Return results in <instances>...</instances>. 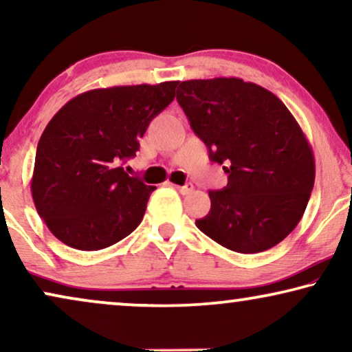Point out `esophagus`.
<instances>
[{"mask_svg": "<svg viewBox=\"0 0 352 352\" xmlns=\"http://www.w3.org/2000/svg\"><path fill=\"white\" fill-rule=\"evenodd\" d=\"M175 187H176L177 190L181 192L182 195H186V194H190V192L194 190V184H190V182H187L186 186H175Z\"/></svg>", "mask_w": 352, "mask_h": 352, "instance_id": "34e87169", "label": "esophagus"}]
</instances>
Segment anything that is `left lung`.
Wrapping results in <instances>:
<instances>
[{
  "instance_id": "8db88e82",
  "label": "left lung",
  "mask_w": 352,
  "mask_h": 352,
  "mask_svg": "<svg viewBox=\"0 0 352 352\" xmlns=\"http://www.w3.org/2000/svg\"><path fill=\"white\" fill-rule=\"evenodd\" d=\"M176 99L229 175L223 190L208 192L211 210L197 228L237 253L276 247L300 223L316 179L295 117L271 91L234 76L182 81Z\"/></svg>"
}]
</instances>
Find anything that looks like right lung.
I'll return each mask as SVG.
<instances>
[{
    "instance_id": "1",
    "label": "right lung",
    "mask_w": 352,
    "mask_h": 352,
    "mask_svg": "<svg viewBox=\"0 0 352 352\" xmlns=\"http://www.w3.org/2000/svg\"><path fill=\"white\" fill-rule=\"evenodd\" d=\"M179 81L91 89L47 123L30 182L38 214L62 243L94 252L141 224L155 186L128 176L148 123L175 99Z\"/></svg>"
}]
</instances>
